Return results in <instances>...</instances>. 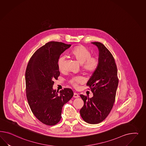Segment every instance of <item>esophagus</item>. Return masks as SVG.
Wrapping results in <instances>:
<instances>
[{"mask_svg": "<svg viewBox=\"0 0 146 146\" xmlns=\"http://www.w3.org/2000/svg\"><path fill=\"white\" fill-rule=\"evenodd\" d=\"M73 97L74 98H78V97H79V95L78 93H74V95H73Z\"/></svg>", "mask_w": 146, "mask_h": 146, "instance_id": "obj_1", "label": "esophagus"}]
</instances>
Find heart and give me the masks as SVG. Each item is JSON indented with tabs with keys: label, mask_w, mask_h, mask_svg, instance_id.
Returning <instances> with one entry per match:
<instances>
[{
	"label": "heart",
	"mask_w": 146,
	"mask_h": 146,
	"mask_svg": "<svg viewBox=\"0 0 146 146\" xmlns=\"http://www.w3.org/2000/svg\"><path fill=\"white\" fill-rule=\"evenodd\" d=\"M71 54L75 58L76 60L82 64L83 70L87 72H93L97 69L99 64L98 58L96 56H92L91 52L88 49L84 46L76 47L71 51ZM65 57L62 56L59 58L58 65L60 70L64 68V62ZM83 79L81 77L75 76L70 80V82L74 86H76L78 84L81 83Z\"/></svg>",
	"instance_id": "obj_1"
}]
</instances>
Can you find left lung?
Segmentation results:
<instances>
[{
  "label": "left lung",
  "mask_w": 146,
  "mask_h": 146,
  "mask_svg": "<svg viewBox=\"0 0 146 146\" xmlns=\"http://www.w3.org/2000/svg\"><path fill=\"white\" fill-rule=\"evenodd\" d=\"M99 51V64L97 69L87 83L93 97L80 95L84 105L80 111L86 123L98 124L103 121L113 107L118 85L117 68L114 58L109 50L100 42H92Z\"/></svg>",
  "instance_id": "1"
}]
</instances>
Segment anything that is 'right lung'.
Listing matches in <instances>:
<instances>
[{
	"label": "right lung",
	"mask_w": 146,
	"mask_h": 146,
	"mask_svg": "<svg viewBox=\"0 0 146 146\" xmlns=\"http://www.w3.org/2000/svg\"><path fill=\"white\" fill-rule=\"evenodd\" d=\"M52 41L33 54L25 73L26 92L32 112L42 123L52 126L60 120L62 106L73 96L72 90H54V80L60 75L58 65L60 54L71 46Z\"/></svg>",
	"instance_id": "right-lung-1"
}]
</instances>
